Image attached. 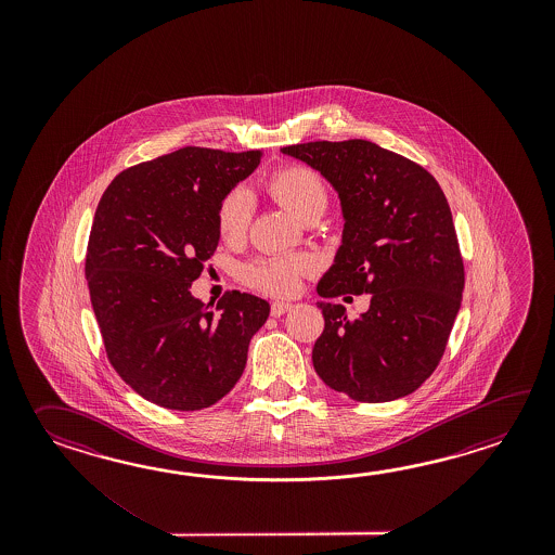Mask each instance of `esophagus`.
<instances>
[{"instance_id": "1", "label": "esophagus", "mask_w": 555, "mask_h": 555, "mask_svg": "<svg viewBox=\"0 0 555 555\" xmlns=\"http://www.w3.org/2000/svg\"><path fill=\"white\" fill-rule=\"evenodd\" d=\"M289 309H294V304H292V301H273L272 315L273 318H280L283 313H287Z\"/></svg>"}]
</instances>
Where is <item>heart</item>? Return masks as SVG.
Segmentation results:
<instances>
[{
    "label": "heart",
    "mask_w": 555,
    "mask_h": 555,
    "mask_svg": "<svg viewBox=\"0 0 555 555\" xmlns=\"http://www.w3.org/2000/svg\"><path fill=\"white\" fill-rule=\"evenodd\" d=\"M266 190L297 220L321 216L330 202V190L318 170L304 165H285L273 170ZM251 201L244 190H232L216 212L218 234L225 242H240L248 234ZM313 270L307 258H261L248 266L249 283L270 294H294L301 275Z\"/></svg>",
    "instance_id": "obj_1"
}]
</instances>
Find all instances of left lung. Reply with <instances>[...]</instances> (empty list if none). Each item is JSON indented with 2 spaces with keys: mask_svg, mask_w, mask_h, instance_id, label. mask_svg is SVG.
I'll use <instances>...</instances> for the list:
<instances>
[{
  "mask_svg": "<svg viewBox=\"0 0 555 555\" xmlns=\"http://www.w3.org/2000/svg\"><path fill=\"white\" fill-rule=\"evenodd\" d=\"M327 178L341 201L343 242L318 294H371L359 318L319 301L325 330L313 345L321 380L353 401L411 395L435 373L464 289L459 237L435 177L363 139L283 146Z\"/></svg>",
  "mask_w": 555,
  "mask_h": 555,
  "instance_id": "obj_1",
  "label": "left lung"
}]
</instances>
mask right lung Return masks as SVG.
<instances>
[{"instance_id": "obj_1", "label": "right lung", "mask_w": 555, "mask_h": 555, "mask_svg": "<svg viewBox=\"0 0 555 555\" xmlns=\"http://www.w3.org/2000/svg\"><path fill=\"white\" fill-rule=\"evenodd\" d=\"M260 158L184 146L122 170L96 206L85 275L106 357L158 406L201 411L225 397L270 315L256 295L228 292L210 309L190 294L220 240V202Z\"/></svg>"}]
</instances>
